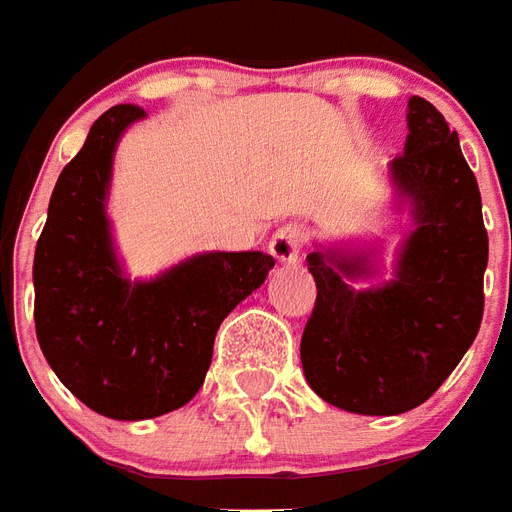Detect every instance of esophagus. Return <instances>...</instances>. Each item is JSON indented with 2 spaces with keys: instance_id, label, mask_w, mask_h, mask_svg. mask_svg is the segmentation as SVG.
I'll return each instance as SVG.
<instances>
[{
  "instance_id": "esophagus-1",
  "label": "esophagus",
  "mask_w": 512,
  "mask_h": 512,
  "mask_svg": "<svg viewBox=\"0 0 512 512\" xmlns=\"http://www.w3.org/2000/svg\"><path fill=\"white\" fill-rule=\"evenodd\" d=\"M302 242H305V229H302V226L299 224L280 226L278 232L272 234L270 253L278 261H297Z\"/></svg>"
}]
</instances>
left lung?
<instances>
[{"mask_svg": "<svg viewBox=\"0 0 512 512\" xmlns=\"http://www.w3.org/2000/svg\"><path fill=\"white\" fill-rule=\"evenodd\" d=\"M407 132L405 153L388 167L413 215L394 278L356 291L351 280L372 275L364 253L307 256L318 297L302 334V370L324 402L361 416H399L426 402L483 318L489 234L478 180L432 102L410 96Z\"/></svg>", "mask_w": 512, "mask_h": 512, "instance_id": "left-lung-1", "label": "left lung"}]
</instances>
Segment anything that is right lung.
<instances>
[{"instance_id": "obj_1", "label": "right lung", "mask_w": 512, "mask_h": 512, "mask_svg": "<svg viewBox=\"0 0 512 512\" xmlns=\"http://www.w3.org/2000/svg\"><path fill=\"white\" fill-rule=\"evenodd\" d=\"M145 110L96 118L61 169L34 251L37 340L64 386L115 421L172 413L197 394L226 315L264 283L270 253H199L153 280H129L105 213L113 153Z\"/></svg>"}]
</instances>
